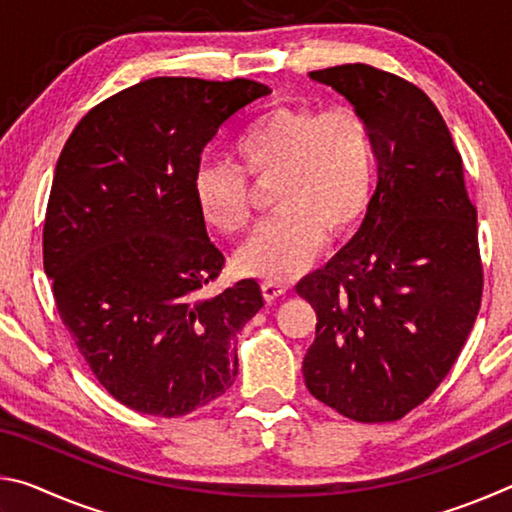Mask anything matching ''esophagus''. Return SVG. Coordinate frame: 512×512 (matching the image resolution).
I'll list each match as a JSON object with an SVG mask.
<instances>
[{"label":"esophagus","mask_w":512,"mask_h":512,"mask_svg":"<svg viewBox=\"0 0 512 512\" xmlns=\"http://www.w3.org/2000/svg\"><path fill=\"white\" fill-rule=\"evenodd\" d=\"M262 291H264V298L266 300H277L280 296H284V293L289 291V287L284 282H273V280H266L262 284Z\"/></svg>","instance_id":"1"}]
</instances>
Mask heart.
Returning a JSON list of instances; mask_svg holds the SVG:
<instances>
[{
  "mask_svg": "<svg viewBox=\"0 0 512 512\" xmlns=\"http://www.w3.org/2000/svg\"><path fill=\"white\" fill-rule=\"evenodd\" d=\"M248 178H268L275 212L239 250L241 273L287 282L305 271L325 232L339 237L366 214L375 189V142L361 112L336 106H277L230 146ZM239 170V171H240ZM238 171V172H239ZM225 164H203L194 201L210 228L237 235L250 223L246 180Z\"/></svg>",
  "mask_w": 512,
  "mask_h": 512,
  "instance_id": "b5f03b06",
  "label": "heart"
}]
</instances>
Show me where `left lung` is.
I'll use <instances>...</instances> for the list:
<instances>
[{"label": "left lung", "instance_id": "1", "mask_svg": "<svg viewBox=\"0 0 512 512\" xmlns=\"http://www.w3.org/2000/svg\"><path fill=\"white\" fill-rule=\"evenodd\" d=\"M309 76L368 121L379 180L350 244L296 284L318 318L302 375L345 418L393 422L436 391L479 314L476 207L452 133L420 88L361 63Z\"/></svg>", "mask_w": 512, "mask_h": 512}]
</instances>
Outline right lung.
<instances>
[{
    "label": "right lung",
    "mask_w": 512,
    "mask_h": 512,
    "mask_svg": "<svg viewBox=\"0 0 512 512\" xmlns=\"http://www.w3.org/2000/svg\"><path fill=\"white\" fill-rule=\"evenodd\" d=\"M268 85L158 76L101 101L56 162L42 257L60 318L128 409L178 418L237 377L235 336L264 307L255 280L201 298L225 257L194 201L201 153Z\"/></svg>",
    "instance_id": "obj_1"
}]
</instances>
